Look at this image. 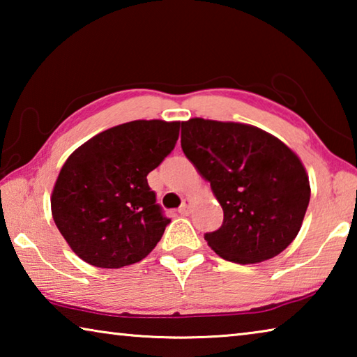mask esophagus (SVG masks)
Returning a JSON list of instances; mask_svg holds the SVG:
<instances>
[{"instance_id":"esophagus-1","label":"esophagus","mask_w":357,"mask_h":357,"mask_svg":"<svg viewBox=\"0 0 357 357\" xmlns=\"http://www.w3.org/2000/svg\"><path fill=\"white\" fill-rule=\"evenodd\" d=\"M190 209H192V200L190 198H185V200L183 202V204H181V208L178 209L181 215H189L190 214Z\"/></svg>"}]
</instances>
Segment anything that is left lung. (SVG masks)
I'll use <instances>...</instances> for the list:
<instances>
[{
  "mask_svg": "<svg viewBox=\"0 0 357 357\" xmlns=\"http://www.w3.org/2000/svg\"><path fill=\"white\" fill-rule=\"evenodd\" d=\"M183 129L185 157L223 209L222 227L204 234L211 249L238 264L261 263L285 250L310 202L298 154L250 124L192 118Z\"/></svg>",
  "mask_w": 357,
  "mask_h": 357,
  "instance_id": "obj_1",
  "label": "left lung"
}]
</instances>
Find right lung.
Returning a JSON list of instances; mask_svg holds the SVG:
<instances>
[{
  "instance_id": "1",
  "label": "right lung",
  "mask_w": 357,
  "mask_h": 357,
  "mask_svg": "<svg viewBox=\"0 0 357 357\" xmlns=\"http://www.w3.org/2000/svg\"><path fill=\"white\" fill-rule=\"evenodd\" d=\"M179 121L138 119L100 132L64 162L52 192V215L83 261L116 269L142 261L170 223L148 173L172 153Z\"/></svg>"
}]
</instances>
